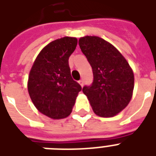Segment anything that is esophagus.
<instances>
[{
  "label": "esophagus",
  "instance_id": "obj_1",
  "mask_svg": "<svg viewBox=\"0 0 156 156\" xmlns=\"http://www.w3.org/2000/svg\"><path fill=\"white\" fill-rule=\"evenodd\" d=\"M78 83L80 84L81 87H83V84H84V83H83V79H81V80L78 81Z\"/></svg>",
  "mask_w": 156,
  "mask_h": 156
}]
</instances>
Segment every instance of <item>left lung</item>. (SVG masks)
Returning <instances> with one entry per match:
<instances>
[{
  "label": "left lung",
  "mask_w": 156,
  "mask_h": 156,
  "mask_svg": "<svg viewBox=\"0 0 156 156\" xmlns=\"http://www.w3.org/2000/svg\"><path fill=\"white\" fill-rule=\"evenodd\" d=\"M78 44L93 72L92 83L83 87V93L96 115L115 116L132 98L133 70L118 50L101 38L85 36L80 38Z\"/></svg>",
  "instance_id": "obj_1"
}]
</instances>
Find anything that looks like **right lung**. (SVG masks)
Wrapping results in <instances>:
<instances>
[{"instance_id": "right-lung-1", "label": "right lung", "mask_w": 156, "mask_h": 156, "mask_svg": "<svg viewBox=\"0 0 156 156\" xmlns=\"http://www.w3.org/2000/svg\"><path fill=\"white\" fill-rule=\"evenodd\" d=\"M78 44L76 38L51 42L40 52L28 78V92L36 108L52 119L71 113L82 87L72 78L69 57Z\"/></svg>"}]
</instances>
